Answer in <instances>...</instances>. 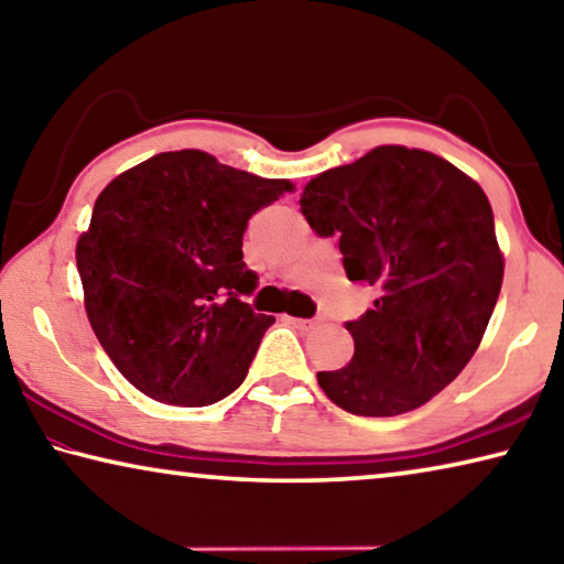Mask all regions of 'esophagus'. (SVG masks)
I'll return each instance as SVG.
<instances>
[{
    "label": "esophagus",
    "instance_id": "34e87169",
    "mask_svg": "<svg viewBox=\"0 0 564 564\" xmlns=\"http://www.w3.org/2000/svg\"><path fill=\"white\" fill-rule=\"evenodd\" d=\"M289 323H291V326H295V328H301V330H311L313 326H316V321L295 318V316H289Z\"/></svg>",
    "mask_w": 564,
    "mask_h": 564
}]
</instances>
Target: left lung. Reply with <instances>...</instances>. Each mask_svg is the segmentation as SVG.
<instances>
[{
	"instance_id": "left-lung-1",
	"label": "left lung",
	"mask_w": 564,
	"mask_h": 564,
	"mask_svg": "<svg viewBox=\"0 0 564 564\" xmlns=\"http://www.w3.org/2000/svg\"><path fill=\"white\" fill-rule=\"evenodd\" d=\"M305 221L336 234L350 281L378 289L346 323L356 352L318 373L352 415L393 417L460 376L498 303L505 259L485 191L423 149L376 147L303 188Z\"/></svg>"
}]
</instances>
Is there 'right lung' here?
<instances>
[{
	"label": "right lung",
	"instance_id": "add662e5",
	"mask_svg": "<svg viewBox=\"0 0 564 564\" xmlns=\"http://www.w3.org/2000/svg\"><path fill=\"white\" fill-rule=\"evenodd\" d=\"M295 186L164 151L119 174L76 241L84 308L113 366L169 405L218 403L243 383L273 316L238 295L256 289L243 231Z\"/></svg>",
	"mask_w": 564,
	"mask_h": 564
}]
</instances>
